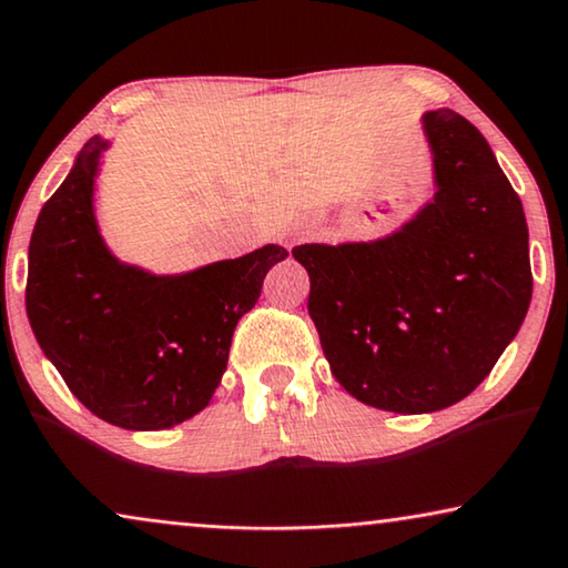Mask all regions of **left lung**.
<instances>
[{"mask_svg": "<svg viewBox=\"0 0 568 568\" xmlns=\"http://www.w3.org/2000/svg\"><path fill=\"white\" fill-rule=\"evenodd\" d=\"M437 193L375 243L297 245L333 377L367 406L432 414L463 400L517 336L532 297L523 201L460 113L424 115Z\"/></svg>", "mask_w": 568, "mask_h": 568, "instance_id": "left-lung-1", "label": "left lung"}]
</instances>
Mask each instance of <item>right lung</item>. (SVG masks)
Returning a JSON list of instances; mask_svg holds the SVG:
<instances>
[{
	"label": "right lung",
	"mask_w": 568,
	"mask_h": 568,
	"mask_svg": "<svg viewBox=\"0 0 568 568\" xmlns=\"http://www.w3.org/2000/svg\"><path fill=\"white\" fill-rule=\"evenodd\" d=\"M105 146L90 139L38 214L28 321L84 408L121 429H170L209 406L237 321L258 302L268 268L290 253L263 245L181 276H152L115 261L92 212Z\"/></svg>",
	"instance_id": "right-lung-1"
}]
</instances>
